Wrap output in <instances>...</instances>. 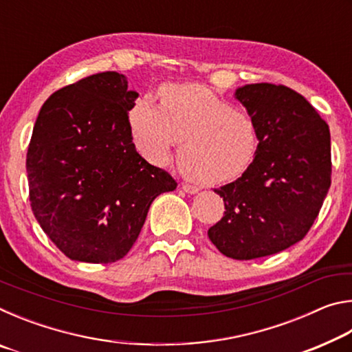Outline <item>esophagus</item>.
Masks as SVG:
<instances>
[{
	"mask_svg": "<svg viewBox=\"0 0 352 352\" xmlns=\"http://www.w3.org/2000/svg\"><path fill=\"white\" fill-rule=\"evenodd\" d=\"M182 188H183L184 192H186V194H190V195H192V194H197L199 190H200L197 186H192V184H188V183H183V184H182Z\"/></svg>",
	"mask_w": 352,
	"mask_h": 352,
	"instance_id": "esophagus-1",
	"label": "esophagus"
}]
</instances>
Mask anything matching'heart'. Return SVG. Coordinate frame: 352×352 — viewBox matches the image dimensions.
Wrapping results in <instances>:
<instances>
[{"mask_svg": "<svg viewBox=\"0 0 352 352\" xmlns=\"http://www.w3.org/2000/svg\"><path fill=\"white\" fill-rule=\"evenodd\" d=\"M162 104L142 98L130 113L136 148L148 162L164 166L180 144L184 174L208 186L237 180L259 151V130L248 111L230 107L197 83L168 85Z\"/></svg>", "mask_w": 352, "mask_h": 352, "instance_id": "obj_1", "label": "heart"}]
</instances>
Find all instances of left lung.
<instances>
[{
    "mask_svg": "<svg viewBox=\"0 0 352 352\" xmlns=\"http://www.w3.org/2000/svg\"><path fill=\"white\" fill-rule=\"evenodd\" d=\"M234 98L254 118L259 151L245 174L214 189L226 211L208 236L222 254L247 261L283 252L311 230L331 186V133L287 87L248 83Z\"/></svg>",
    "mask_w": 352,
    "mask_h": 352,
    "instance_id": "1",
    "label": "left lung"
}]
</instances>
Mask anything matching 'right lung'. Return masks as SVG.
<instances>
[{"label": "right lung", "mask_w": 352, "mask_h": 352, "mask_svg": "<svg viewBox=\"0 0 352 352\" xmlns=\"http://www.w3.org/2000/svg\"><path fill=\"white\" fill-rule=\"evenodd\" d=\"M136 98L126 76L107 71L56 91L40 109L26 157L29 200L69 259L124 258L152 201L177 188L136 152L129 122Z\"/></svg>", "instance_id": "add662e5"}]
</instances>
